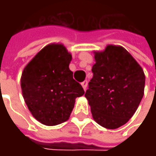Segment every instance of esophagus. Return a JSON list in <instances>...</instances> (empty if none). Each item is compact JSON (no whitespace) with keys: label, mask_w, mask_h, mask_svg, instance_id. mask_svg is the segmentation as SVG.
<instances>
[{"label":"esophagus","mask_w":156,"mask_h":156,"mask_svg":"<svg viewBox=\"0 0 156 156\" xmlns=\"http://www.w3.org/2000/svg\"><path fill=\"white\" fill-rule=\"evenodd\" d=\"M81 86H82V87H83V89H84V90H86V89H87V81H84L83 82H81Z\"/></svg>","instance_id":"esophagus-1"}]
</instances>
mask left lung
<instances>
[{"label": "left lung", "mask_w": 156, "mask_h": 156, "mask_svg": "<svg viewBox=\"0 0 156 156\" xmlns=\"http://www.w3.org/2000/svg\"><path fill=\"white\" fill-rule=\"evenodd\" d=\"M93 78L85 97L94 120L106 129H115L133 116L144 94L145 75L122 47L108 45L95 53Z\"/></svg>", "instance_id": "8db88e82"}]
</instances>
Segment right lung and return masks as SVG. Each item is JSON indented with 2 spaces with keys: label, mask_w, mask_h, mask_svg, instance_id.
<instances>
[{
  "label": "right lung",
  "mask_w": 156,
  "mask_h": 156,
  "mask_svg": "<svg viewBox=\"0 0 156 156\" xmlns=\"http://www.w3.org/2000/svg\"><path fill=\"white\" fill-rule=\"evenodd\" d=\"M72 55L62 44L46 46L25 67L21 79L22 95L33 116L47 126L66 122L75 98L84 94L69 65Z\"/></svg>",
  "instance_id": "add662e5"
}]
</instances>
